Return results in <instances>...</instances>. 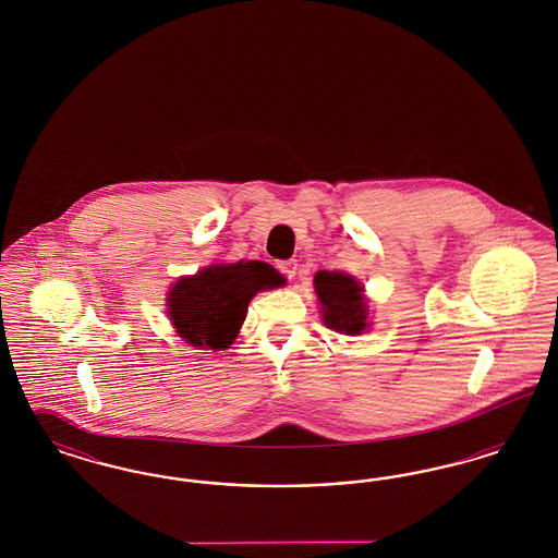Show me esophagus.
<instances>
[{
  "mask_svg": "<svg viewBox=\"0 0 558 558\" xmlns=\"http://www.w3.org/2000/svg\"><path fill=\"white\" fill-rule=\"evenodd\" d=\"M278 269H280L289 280H292V278L296 276V269H299V266H296V262L289 259V262H280V264H278Z\"/></svg>",
  "mask_w": 558,
  "mask_h": 558,
  "instance_id": "34e87169",
  "label": "esophagus"
}]
</instances>
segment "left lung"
Returning a JSON list of instances; mask_svg holds the SVG:
<instances>
[{
  "mask_svg": "<svg viewBox=\"0 0 558 558\" xmlns=\"http://www.w3.org/2000/svg\"><path fill=\"white\" fill-rule=\"evenodd\" d=\"M324 324L343 335H360L366 322V303L362 287L341 271H318L314 278Z\"/></svg>",
  "mask_w": 558,
  "mask_h": 558,
  "instance_id": "obj_1",
  "label": "left lung"
}]
</instances>
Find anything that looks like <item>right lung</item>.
Instances as JSON below:
<instances>
[{
  "label": "right lung",
  "mask_w": 558,
  "mask_h": 558,
  "mask_svg": "<svg viewBox=\"0 0 558 558\" xmlns=\"http://www.w3.org/2000/svg\"><path fill=\"white\" fill-rule=\"evenodd\" d=\"M282 284L284 278L264 262L207 267L169 292V318L190 345L226 349L236 339L251 299Z\"/></svg>",
  "instance_id": "add662e5"
}]
</instances>
